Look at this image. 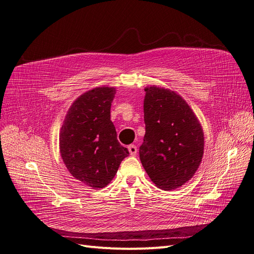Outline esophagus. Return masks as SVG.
<instances>
[{
	"label": "esophagus",
	"mask_w": 254,
	"mask_h": 254,
	"mask_svg": "<svg viewBox=\"0 0 254 254\" xmlns=\"http://www.w3.org/2000/svg\"><path fill=\"white\" fill-rule=\"evenodd\" d=\"M128 150H129L130 156H135L136 152H137V147H136L135 145H129L128 146Z\"/></svg>",
	"instance_id": "34e87169"
}]
</instances>
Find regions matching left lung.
<instances>
[{
    "instance_id": "8db88e82",
    "label": "left lung",
    "mask_w": 254,
    "mask_h": 254,
    "mask_svg": "<svg viewBox=\"0 0 254 254\" xmlns=\"http://www.w3.org/2000/svg\"><path fill=\"white\" fill-rule=\"evenodd\" d=\"M145 91L140 160L159 189L175 190L189 181L200 165L202 128L187 102L174 91L155 86Z\"/></svg>"
}]
</instances>
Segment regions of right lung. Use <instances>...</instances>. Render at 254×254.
Masks as SVG:
<instances>
[{
    "instance_id": "right-lung-1",
    "label": "right lung",
    "mask_w": 254,
    "mask_h": 254,
    "mask_svg": "<svg viewBox=\"0 0 254 254\" xmlns=\"http://www.w3.org/2000/svg\"><path fill=\"white\" fill-rule=\"evenodd\" d=\"M115 88L99 87L80 95L60 130V153L67 171L88 187L102 189L128 155L110 120Z\"/></svg>"
}]
</instances>
